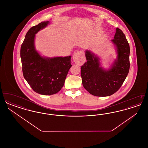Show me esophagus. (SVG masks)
I'll list each match as a JSON object with an SVG mask.
<instances>
[{
	"instance_id": "esophagus-1",
	"label": "esophagus",
	"mask_w": 148,
	"mask_h": 148,
	"mask_svg": "<svg viewBox=\"0 0 148 148\" xmlns=\"http://www.w3.org/2000/svg\"><path fill=\"white\" fill-rule=\"evenodd\" d=\"M73 60L77 65H82L85 62L84 53L80 50L74 53L73 55Z\"/></svg>"
}]
</instances>
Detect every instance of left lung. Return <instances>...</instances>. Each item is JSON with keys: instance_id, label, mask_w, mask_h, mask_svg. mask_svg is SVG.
Returning a JSON list of instances; mask_svg holds the SVG:
<instances>
[{"instance_id": "1", "label": "left lung", "mask_w": 148, "mask_h": 148, "mask_svg": "<svg viewBox=\"0 0 148 148\" xmlns=\"http://www.w3.org/2000/svg\"><path fill=\"white\" fill-rule=\"evenodd\" d=\"M118 60L109 71L100 66L99 58L89 51H86L87 62L81 67L82 83L85 89L93 95L106 97L117 92L123 84L130 68V47L123 31L116 28L114 39Z\"/></svg>"}]
</instances>
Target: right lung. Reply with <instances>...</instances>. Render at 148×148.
Listing matches in <instances>:
<instances>
[{
    "label": "right lung",
    "instance_id": "add662e5",
    "mask_svg": "<svg viewBox=\"0 0 148 148\" xmlns=\"http://www.w3.org/2000/svg\"><path fill=\"white\" fill-rule=\"evenodd\" d=\"M49 21L32 27L26 34L21 48L23 76L34 92L42 95L56 94L63 86L71 66V56L44 58L34 48L35 34Z\"/></svg>",
    "mask_w": 148,
    "mask_h": 148
}]
</instances>
